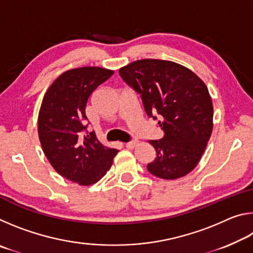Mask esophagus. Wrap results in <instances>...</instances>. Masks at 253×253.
I'll return each instance as SVG.
<instances>
[{
    "label": "esophagus",
    "mask_w": 253,
    "mask_h": 253,
    "mask_svg": "<svg viewBox=\"0 0 253 253\" xmlns=\"http://www.w3.org/2000/svg\"><path fill=\"white\" fill-rule=\"evenodd\" d=\"M136 144H137L136 140H130V142H128V143L125 144V146L127 148H134L136 146Z\"/></svg>",
    "instance_id": "esophagus-1"
}]
</instances>
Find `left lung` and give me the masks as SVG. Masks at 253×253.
<instances>
[{
	"label": "left lung",
	"mask_w": 253,
	"mask_h": 253,
	"mask_svg": "<svg viewBox=\"0 0 253 253\" xmlns=\"http://www.w3.org/2000/svg\"><path fill=\"white\" fill-rule=\"evenodd\" d=\"M122 79L140 95L149 118L160 117L163 138L149 140L156 157L148 172L175 179L193 170L213 128V106L207 85L194 72L166 60H137L119 69Z\"/></svg>",
	"instance_id": "obj_1"
}]
</instances>
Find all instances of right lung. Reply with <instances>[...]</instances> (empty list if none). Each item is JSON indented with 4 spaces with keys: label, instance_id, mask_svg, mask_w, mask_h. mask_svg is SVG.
<instances>
[{
    "label": "right lung",
    "instance_id": "add662e5",
    "mask_svg": "<svg viewBox=\"0 0 253 253\" xmlns=\"http://www.w3.org/2000/svg\"><path fill=\"white\" fill-rule=\"evenodd\" d=\"M114 71L83 67L63 72L53 81L42 100L38 132L50 164L61 176L80 185H91L105 176L117 149L108 148L95 132L81 135L88 98Z\"/></svg>",
    "mask_w": 253,
    "mask_h": 253
}]
</instances>
